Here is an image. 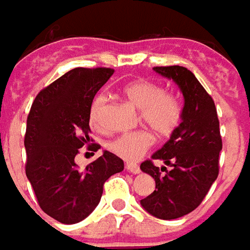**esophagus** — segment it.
Wrapping results in <instances>:
<instances>
[{
	"label": "esophagus",
	"mask_w": 250,
	"mask_h": 250,
	"mask_svg": "<svg viewBox=\"0 0 250 250\" xmlns=\"http://www.w3.org/2000/svg\"><path fill=\"white\" fill-rule=\"evenodd\" d=\"M126 169L132 173H140L139 164H136V163H126Z\"/></svg>",
	"instance_id": "esophagus-1"
}]
</instances>
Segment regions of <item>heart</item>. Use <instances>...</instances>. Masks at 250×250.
<instances>
[{
	"instance_id": "b5f03b06",
	"label": "heart",
	"mask_w": 250,
	"mask_h": 250,
	"mask_svg": "<svg viewBox=\"0 0 250 250\" xmlns=\"http://www.w3.org/2000/svg\"><path fill=\"white\" fill-rule=\"evenodd\" d=\"M122 95L140 110L141 121L159 136H168L178 128L182 118V106L173 95L164 93L159 84L149 81H134L122 87ZM106 95L100 94L90 106V125L102 128ZM152 144L149 133L139 130L118 136L109 144V149L125 160L133 162L143 156Z\"/></svg>"
}]
</instances>
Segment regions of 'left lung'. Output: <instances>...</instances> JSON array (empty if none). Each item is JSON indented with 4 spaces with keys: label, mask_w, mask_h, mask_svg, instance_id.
<instances>
[{
    "label": "left lung",
    "mask_w": 250,
    "mask_h": 250,
    "mask_svg": "<svg viewBox=\"0 0 250 250\" xmlns=\"http://www.w3.org/2000/svg\"><path fill=\"white\" fill-rule=\"evenodd\" d=\"M155 71L175 82L183 94L182 122L152 159L162 160L171 171L150 160L141 171L155 179L156 190L140 201L146 213L160 219L180 218L201 205L218 176V157L222 150L219 121L213 98L196 77L180 65L155 67Z\"/></svg>",
    "instance_id": "obj_1"
}]
</instances>
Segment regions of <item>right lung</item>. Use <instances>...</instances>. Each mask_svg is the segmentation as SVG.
<instances>
[{"mask_svg": "<svg viewBox=\"0 0 250 250\" xmlns=\"http://www.w3.org/2000/svg\"><path fill=\"white\" fill-rule=\"evenodd\" d=\"M111 68L78 67L42 90L26 120L25 173L44 213L62 224H78L93 213L104 183L121 172L124 162L104 150L81 169L79 149L90 144V106L113 75ZM94 152L100 145H88Z\"/></svg>", "mask_w": 250, "mask_h": 250, "instance_id": "add662e5", "label": "right lung"}]
</instances>
